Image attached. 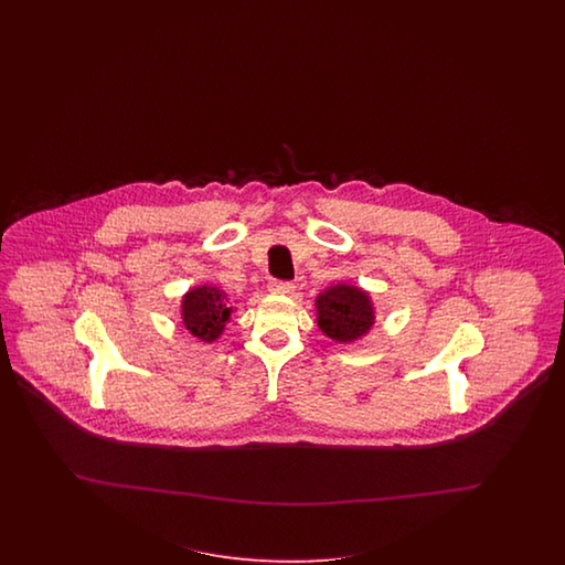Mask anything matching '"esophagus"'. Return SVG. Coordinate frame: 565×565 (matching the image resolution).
<instances>
[{
	"label": "esophagus",
	"mask_w": 565,
	"mask_h": 565,
	"mask_svg": "<svg viewBox=\"0 0 565 565\" xmlns=\"http://www.w3.org/2000/svg\"><path fill=\"white\" fill-rule=\"evenodd\" d=\"M269 291H274V294H291V291H294V284H291V281L274 279V281L269 284Z\"/></svg>",
	"instance_id": "esophagus-1"
}]
</instances>
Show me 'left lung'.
I'll list each match as a JSON object with an SVG mask.
<instances>
[{"label":"left lung","instance_id":"8db88e82","mask_svg":"<svg viewBox=\"0 0 565 565\" xmlns=\"http://www.w3.org/2000/svg\"><path fill=\"white\" fill-rule=\"evenodd\" d=\"M319 327L331 340L352 342L375 323L371 300L352 286H333L317 298Z\"/></svg>","mask_w":565,"mask_h":565}]
</instances>
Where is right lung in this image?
I'll list each match as a JSON object with an SVG mask.
<instances>
[{"instance_id": "right-lung-1", "label": "right lung", "mask_w": 565, "mask_h": 565, "mask_svg": "<svg viewBox=\"0 0 565 565\" xmlns=\"http://www.w3.org/2000/svg\"><path fill=\"white\" fill-rule=\"evenodd\" d=\"M225 294L217 288H196L182 300L184 326L192 335L213 342L222 335L225 321L230 319V308L225 305Z\"/></svg>"}]
</instances>
